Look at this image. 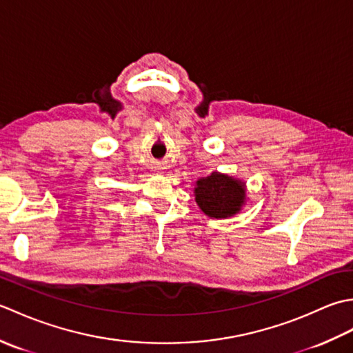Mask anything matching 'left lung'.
<instances>
[{
    "label": "left lung",
    "mask_w": 353,
    "mask_h": 353,
    "mask_svg": "<svg viewBox=\"0 0 353 353\" xmlns=\"http://www.w3.org/2000/svg\"><path fill=\"white\" fill-rule=\"evenodd\" d=\"M194 192L201 211L214 219H226L239 212L245 199L244 183L220 172L197 181Z\"/></svg>",
    "instance_id": "8db88e82"
}]
</instances>
